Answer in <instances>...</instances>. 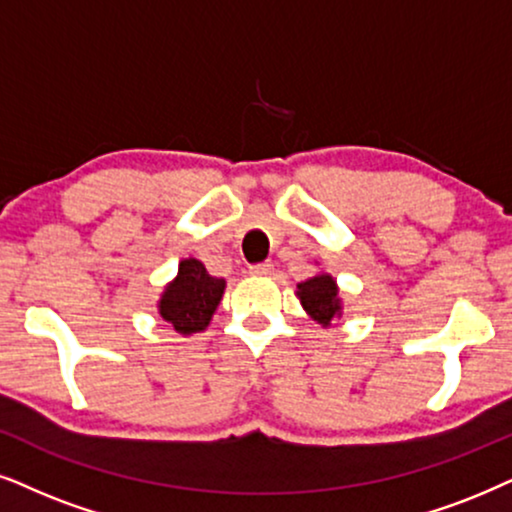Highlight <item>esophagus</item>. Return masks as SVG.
Here are the masks:
<instances>
[{"instance_id": "esophagus-1", "label": "esophagus", "mask_w": 512, "mask_h": 512, "mask_svg": "<svg viewBox=\"0 0 512 512\" xmlns=\"http://www.w3.org/2000/svg\"><path fill=\"white\" fill-rule=\"evenodd\" d=\"M271 271H274V264H271V262L252 264V267H250L252 276H271Z\"/></svg>"}]
</instances>
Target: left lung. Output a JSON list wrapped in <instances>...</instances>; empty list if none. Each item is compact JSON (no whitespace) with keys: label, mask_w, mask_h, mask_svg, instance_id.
<instances>
[{"label":"left lung","mask_w":512,"mask_h":512,"mask_svg":"<svg viewBox=\"0 0 512 512\" xmlns=\"http://www.w3.org/2000/svg\"><path fill=\"white\" fill-rule=\"evenodd\" d=\"M295 295L297 300H300L304 312L312 316L316 323H321L323 328L331 326L335 319H340L342 316L338 281H335L331 274H326V271L307 278V281L297 283Z\"/></svg>","instance_id":"left-lung-1"}]
</instances>
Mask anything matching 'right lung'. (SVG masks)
<instances>
[{"instance_id": "add662e5", "label": "right lung", "mask_w": 512, "mask_h": 512, "mask_svg": "<svg viewBox=\"0 0 512 512\" xmlns=\"http://www.w3.org/2000/svg\"><path fill=\"white\" fill-rule=\"evenodd\" d=\"M224 288V278L210 276L203 262L196 257H186L179 262L177 276L167 283L160 295V319L170 323L179 335L203 333L222 302Z\"/></svg>"}]
</instances>
